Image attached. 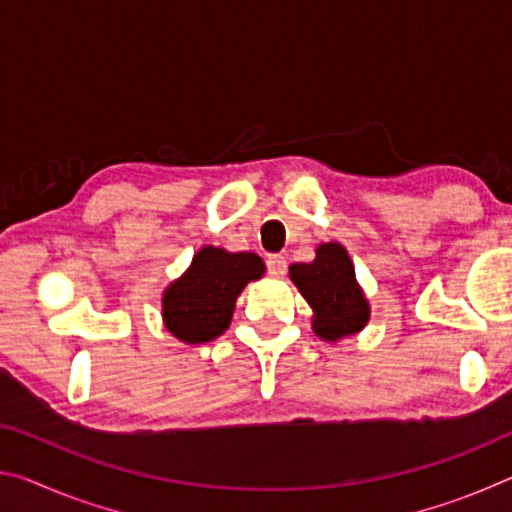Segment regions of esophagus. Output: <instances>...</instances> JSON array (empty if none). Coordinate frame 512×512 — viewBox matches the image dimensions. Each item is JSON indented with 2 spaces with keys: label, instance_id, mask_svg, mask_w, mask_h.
<instances>
[{
  "label": "esophagus",
  "instance_id": "34e87169",
  "mask_svg": "<svg viewBox=\"0 0 512 512\" xmlns=\"http://www.w3.org/2000/svg\"><path fill=\"white\" fill-rule=\"evenodd\" d=\"M266 271L271 277H284L287 275V259L282 255H268L266 257Z\"/></svg>",
  "mask_w": 512,
  "mask_h": 512
}]
</instances>
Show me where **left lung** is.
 Masks as SVG:
<instances>
[{
    "label": "left lung",
    "instance_id": "8db88e82",
    "mask_svg": "<svg viewBox=\"0 0 512 512\" xmlns=\"http://www.w3.org/2000/svg\"><path fill=\"white\" fill-rule=\"evenodd\" d=\"M302 296L314 309V329L327 341L359 332L368 323V302L363 298L348 250L341 244H323L311 264L289 268Z\"/></svg>",
    "mask_w": 512,
    "mask_h": 512
}]
</instances>
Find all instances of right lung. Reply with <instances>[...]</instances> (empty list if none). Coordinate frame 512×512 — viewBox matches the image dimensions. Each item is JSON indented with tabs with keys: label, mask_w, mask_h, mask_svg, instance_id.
I'll use <instances>...</instances> for the list:
<instances>
[{
	"label": "right lung",
	"mask_w": 512,
	"mask_h": 512,
	"mask_svg": "<svg viewBox=\"0 0 512 512\" xmlns=\"http://www.w3.org/2000/svg\"><path fill=\"white\" fill-rule=\"evenodd\" d=\"M262 273L264 264L255 253H225L205 246L189 271L164 291V325L185 343L214 341L230 327L241 289Z\"/></svg>",
	"instance_id": "1"
}]
</instances>
